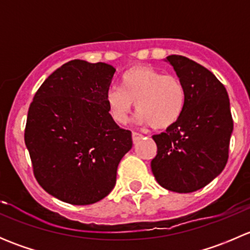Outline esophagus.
<instances>
[{
  "mask_svg": "<svg viewBox=\"0 0 250 250\" xmlns=\"http://www.w3.org/2000/svg\"><path fill=\"white\" fill-rule=\"evenodd\" d=\"M132 138H133V143H138V141H139L141 138H143V134H140V133H138V132H133L132 133Z\"/></svg>",
  "mask_w": 250,
  "mask_h": 250,
  "instance_id": "esophagus-1",
  "label": "esophagus"
}]
</instances>
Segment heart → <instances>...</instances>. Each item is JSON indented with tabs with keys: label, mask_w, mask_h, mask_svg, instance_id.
Returning a JSON list of instances; mask_svg holds the SVG:
<instances>
[{
	"label": "heart",
	"mask_w": 250,
	"mask_h": 250,
	"mask_svg": "<svg viewBox=\"0 0 250 250\" xmlns=\"http://www.w3.org/2000/svg\"><path fill=\"white\" fill-rule=\"evenodd\" d=\"M112 120L125 123L134 103L137 118L153 129H167L183 115L186 88L175 75L163 74L151 66H135L120 78V87L105 93Z\"/></svg>",
	"instance_id": "obj_1"
}]
</instances>
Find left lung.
Wrapping results in <instances>:
<instances>
[{"label":"left lung","mask_w":250,"mask_h":250,"mask_svg":"<svg viewBox=\"0 0 250 250\" xmlns=\"http://www.w3.org/2000/svg\"><path fill=\"white\" fill-rule=\"evenodd\" d=\"M167 60L186 88L181 117L153 135L157 155L151 169L162 188L179 193L197 191L225 168L233 129L230 100L223 83L208 69L183 55Z\"/></svg>","instance_id":"1"}]
</instances>
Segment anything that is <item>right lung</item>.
<instances>
[{
	"instance_id": "1",
	"label": "right lung",
	"mask_w": 250,
	"mask_h": 250,
	"mask_svg": "<svg viewBox=\"0 0 250 250\" xmlns=\"http://www.w3.org/2000/svg\"><path fill=\"white\" fill-rule=\"evenodd\" d=\"M116 69L71 60L35 94L24 139L37 183L75 206L99 202L112 191L117 167L132 148V132L118 127L105 93Z\"/></svg>"
}]
</instances>
